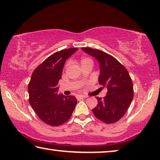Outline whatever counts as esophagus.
Listing matches in <instances>:
<instances>
[{
  "instance_id": "obj_1",
  "label": "esophagus",
  "mask_w": 160,
  "mask_h": 160,
  "mask_svg": "<svg viewBox=\"0 0 160 160\" xmlns=\"http://www.w3.org/2000/svg\"><path fill=\"white\" fill-rule=\"evenodd\" d=\"M78 98L83 99V98H86V97H85V96H83V95H80V96L78 97Z\"/></svg>"
}]
</instances>
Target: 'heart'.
Listing matches in <instances>:
<instances>
[{
  "label": "heart",
  "mask_w": 160,
  "mask_h": 160,
  "mask_svg": "<svg viewBox=\"0 0 160 160\" xmlns=\"http://www.w3.org/2000/svg\"><path fill=\"white\" fill-rule=\"evenodd\" d=\"M87 64H91L92 65V59L89 57H82L80 59V65L81 66H84V65Z\"/></svg>",
  "instance_id": "1"
}]
</instances>
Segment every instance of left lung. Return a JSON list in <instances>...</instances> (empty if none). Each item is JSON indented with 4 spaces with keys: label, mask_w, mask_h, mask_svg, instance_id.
<instances>
[{
    "label": "left lung",
    "mask_w": 160,
    "mask_h": 160,
    "mask_svg": "<svg viewBox=\"0 0 160 160\" xmlns=\"http://www.w3.org/2000/svg\"><path fill=\"white\" fill-rule=\"evenodd\" d=\"M82 51L98 61L100 68L99 83L107 89L104 98L97 97L94 116L106 123H113L123 117L133 97V85L128 70L120 62L104 51L82 47Z\"/></svg>",
    "instance_id": "left-lung-1"
}]
</instances>
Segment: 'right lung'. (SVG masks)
I'll return each instance as SVG.
<instances>
[{
    "mask_svg": "<svg viewBox=\"0 0 160 160\" xmlns=\"http://www.w3.org/2000/svg\"><path fill=\"white\" fill-rule=\"evenodd\" d=\"M78 49L70 48L53 53L32 72L28 85L29 102L38 117L49 126L66 122L76 106L75 97L58 94V83L66 59Z\"/></svg>",
    "mask_w": 160,
    "mask_h": 160,
    "instance_id": "1",
    "label": "right lung"
}]
</instances>
